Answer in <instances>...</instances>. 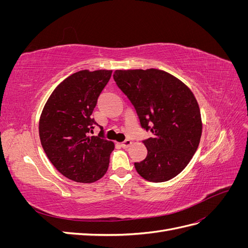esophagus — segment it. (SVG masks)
I'll return each instance as SVG.
<instances>
[{"mask_svg":"<svg viewBox=\"0 0 248 248\" xmlns=\"http://www.w3.org/2000/svg\"><path fill=\"white\" fill-rule=\"evenodd\" d=\"M131 145H132V141H131L130 140H124V141L122 142V144H121V146H122L124 149L130 147Z\"/></svg>","mask_w":248,"mask_h":248,"instance_id":"esophagus-1","label":"esophagus"}]
</instances>
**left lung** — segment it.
Instances as JSON below:
<instances>
[{"instance_id": "8db88e82", "label": "left lung", "mask_w": 248, "mask_h": 248, "mask_svg": "<svg viewBox=\"0 0 248 248\" xmlns=\"http://www.w3.org/2000/svg\"><path fill=\"white\" fill-rule=\"evenodd\" d=\"M117 86L137 110L142 128L153 137L144 140L146 158L134 163L150 182H166L179 175L200 144L202 118L191 90L159 69L116 70Z\"/></svg>"}]
</instances>
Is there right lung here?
I'll list each match as a JSON object with an SVG mask.
<instances>
[{
    "label": "right lung",
    "mask_w": 248,
    "mask_h": 248,
    "mask_svg": "<svg viewBox=\"0 0 248 248\" xmlns=\"http://www.w3.org/2000/svg\"><path fill=\"white\" fill-rule=\"evenodd\" d=\"M111 70H80L65 78L52 91L39 120V137L47 158L72 181L93 183L106 174L115 148L98 137H90L97 99L108 82Z\"/></svg>",
    "instance_id": "1"
}]
</instances>
